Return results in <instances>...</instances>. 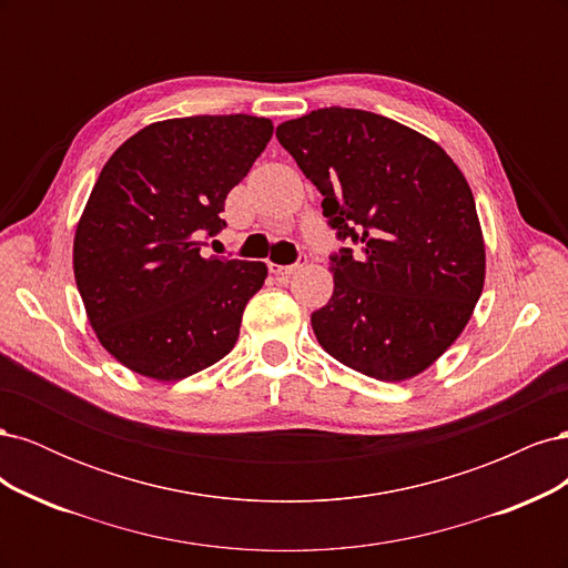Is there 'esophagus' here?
<instances>
[{"instance_id":"1","label":"esophagus","mask_w":568,"mask_h":568,"mask_svg":"<svg viewBox=\"0 0 568 568\" xmlns=\"http://www.w3.org/2000/svg\"><path fill=\"white\" fill-rule=\"evenodd\" d=\"M303 263H294V265H274L270 263V272L274 274V277H288V274H294L296 270H301Z\"/></svg>"}]
</instances>
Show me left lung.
Listing matches in <instances>:
<instances>
[{
    "label": "left lung",
    "mask_w": 568,
    "mask_h": 568,
    "mask_svg": "<svg viewBox=\"0 0 568 568\" xmlns=\"http://www.w3.org/2000/svg\"><path fill=\"white\" fill-rule=\"evenodd\" d=\"M343 242L320 346L379 382L432 367L467 326L486 280L474 194L436 142L386 115L317 109L277 128Z\"/></svg>",
    "instance_id": "1"
}]
</instances>
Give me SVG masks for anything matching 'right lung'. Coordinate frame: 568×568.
Instances as JSON below:
<instances>
[{"mask_svg": "<svg viewBox=\"0 0 568 568\" xmlns=\"http://www.w3.org/2000/svg\"><path fill=\"white\" fill-rule=\"evenodd\" d=\"M272 130L244 113L170 118L132 134L99 173L73 270L99 343L128 369L180 382L234 348L267 265L203 257L201 239L227 225L230 189Z\"/></svg>", "mask_w": 568, "mask_h": 568, "instance_id": "obj_1", "label": "right lung"}]
</instances>
